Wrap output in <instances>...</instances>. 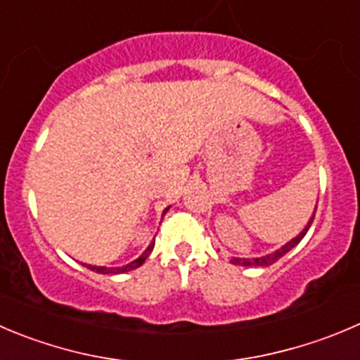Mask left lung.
I'll return each mask as SVG.
<instances>
[{
    "instance_id": "obj_1",
    "label": "left lung",
    "mask_w": 360,
    "mask_h": 360,
    "mask_svg": "<svg viewBox=\"0 0 360 360\" xmlns=\"http://www.w3.org/2000/svg\"><path fill=\"white\" fill-rule=\"evenodd\" d=\"M314 212H316V210H314ZM313 219H314V215H313V217H311V221L307 222V226L302 229V233H300L299 237H295V238H293V240H290L288 244L283 245V248H281V249H277V251L272 252V255H266V256H262V258H252V259L233 258V259H231V263H233V265H242V266H269V265H272V263H276L277 259L283 258V256H285L286 252L290 251V249H293L297 244H299L300 240H302L304 235H306L307 229H309V226L313 224Z\"/></svg>"
}]
</instances>
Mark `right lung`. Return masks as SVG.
<instances>
[{"label": "right lung", "mask_w": 360, "mask_h": 360, "mask_svg": "<svg viewBox=\"0 0 360 360\" xmlns=\"http://www.w3.org/2000/svg\"><path fill=\"white\" fill-rule=\"evenodd\" d=\"M164 212H167V208ZM153 245H155V240L152 242V244L148 245V249H146L145 252H143L141 256H139L138 259H134V262H131L129 265L125 266H118V269H108V266H95V265H88V269L94 270V272H98V274H122V272H129V270H134L138 269V266H141L143 263H145V259L148 258L150 252L153 251Z\"/></svg>", "instance_id": "obj_1"}]
</instances>
